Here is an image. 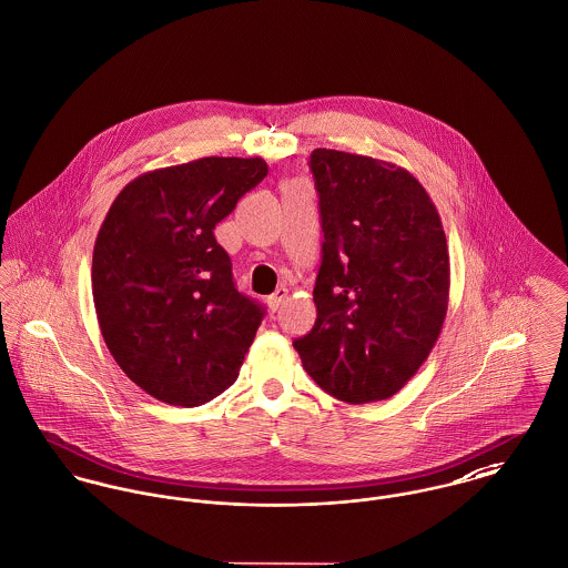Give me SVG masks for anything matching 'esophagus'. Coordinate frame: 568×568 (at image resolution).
<instances>
[{"label":"esophagus","mask_w":568,"mask_h":568,"mask_svg":"<svg viewBox=\"0 0 568 568\" xmlns=\"http://www.w3.org/2000/svg\"><path fill=\"white\" fill-rule=\"evenodd\" d=\"M287 294H290V292H287V290H285V287H278V290H276V292H274V294H272V296H267V306H270V308H272V311H276V308H278V306L283 305V303H285V298H287Z\"/></svg>","instance_id":"1"}]
</instances>
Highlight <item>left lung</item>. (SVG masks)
<instances>
[{
	"instance_id": "1",
	"label": "left lung",
	"mask_w": 568,
	"mask_h": 568,
	"mask_svg": "<svg viewBox=\"0 0 568 568\" xmlns=\"http://www.w3.org/2000/svg\"><path fill=\"white\" fill-rule=\"evenodd\" d=\"M322 265L311 333L294 342L306 374L349 404L399 392L435 348L449 303V253L424 185L392 162L311 153Z\"/></svg>"
}]
</instances>
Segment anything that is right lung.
Listing matches in <instances>:
<instances>
[{
  "label": "right lung",
  "mask_w": 568,
  "mask_h": 568,
  "mask_svg": "<svg viewBox=\"0 0 568 568\" xmlns=\"http://www.w3.org/2000/svg\"><path fill=\"white\" fill-rule=\"evenodd\" d=\"M267 175L262 158H201L130 181L97 233L92 301L103 342L140 389L201 406L231 387L263 308L235 290L214 237Z\"/></svg>",
  "instance_id": "obj_1"
}]
</instances>
